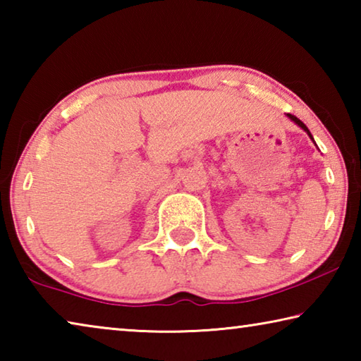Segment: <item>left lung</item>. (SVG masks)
I'll return each instance as SVG.
<instances>
[{"label": "left lung", "instance_id": "left-lung-1", "mask_svg": "<svg viewBox=\"0 0 361 361\" xmlns=\"http://www.w3.org/2000/svg\"><path fill=\"white\" fill-rule=\"evenodd\" d=\"M288 118H290L291 121H295V122H296V124H298L299 127H301V129H304L305 132H307V135H309L310 138H312V135H310V132H309V129H307V127H305V124H304V122H302V121H299V119L296 118V116H293V114H290V113H288ZM312 140H314V138H312Z\"/></svg>", "mask_w": 361, "mask_h": 361}]
</instances>
